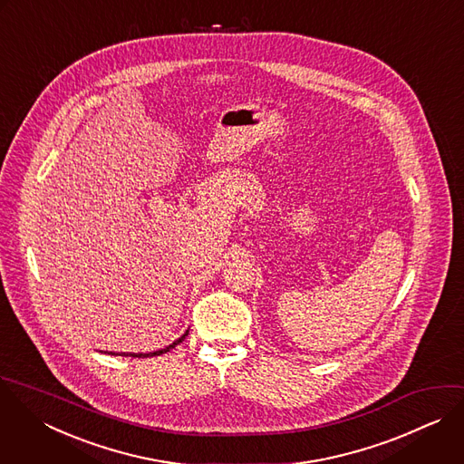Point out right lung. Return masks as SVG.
Wrapping results in <instances>:
<instances>
[{
    "instance_id": "obj_1",
    "label": "right lung",
    "mask_w": 464,
    "mask_h": 464,
    "mask_svg": "<svg viewBox=\"0 0 464 464\" xmlns=\"http://www.w3.org/2000/svg\"><path fill=\"white\" fill-rule=\"evenodd\" d=\"M188 335V330L179 337V339H176L172 344H169L167 348H161V350H158V352H150V353H114V352H111L112 355H127V357H154V355H161V353H167V352H170L174 346H178L185 337Z\"/></svg>"
}]
</instances>
